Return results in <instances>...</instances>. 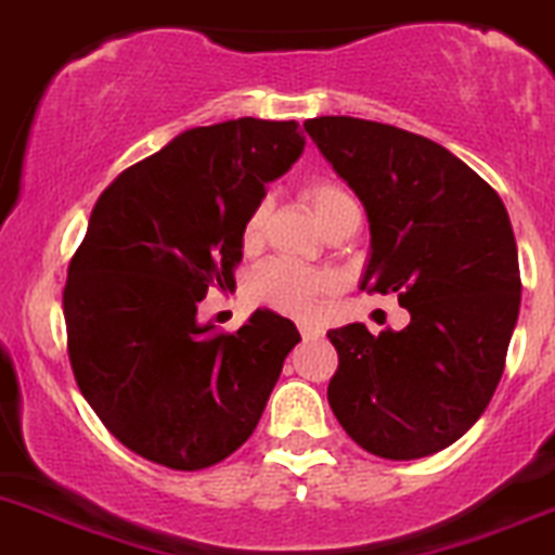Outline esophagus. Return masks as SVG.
I'll list each match as a JSON object with an SVG mask.
<instances>
[{
	"instance_id": "esophagus-1",
	"label": "esophagus",
	"mask_w": 555,
	"mask_h": 555,
	"mask_svg": "<svg viewBox=\"0 0 555 555\" xmlns=\"http://www.w3.org/2000/svg\"><path fill=\"white\" fill-rule=\"evenodd\" d=\"M298 331H300V336L306 338V341H309V338H320L322 336V327L311 325V322H300Z\"/></svg>"
}]
</instances>
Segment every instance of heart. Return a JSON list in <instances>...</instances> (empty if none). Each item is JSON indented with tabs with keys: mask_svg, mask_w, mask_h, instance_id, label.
I'll list each match as a JSON object with an SVG mask.
<instances>
[{
	"mask_svg": "<svg viewBox=\"0 0 555 555\" xmlns=\"http://www.w3.org/2000/svg\"><path fill=\"white\" fill-rule=\"evenodd\" d=\"M300 197L311 206L314 217L320 219L322 228L327 233H336V230L347 228V224L360 222V208L354 203V197L344 190L341 184L331 179H306L300 184ZM268 211H271V203L268 197L257 201L249 208V214L244 217L241 224V244L246 249L257 246L266 233ZM333 282L327 273L314 271V268L295 266L289 260H268L251 273V295H255L257 304L268 306V309H276L282 314L289 317H309L314 311V306L320 304V298H325L331 293Z\"/></svg>",
	"mask_w": 555,
	"mask_h": 555,
	"instance_id": "heart-1",
	"label": "heart"
}]
</instances>
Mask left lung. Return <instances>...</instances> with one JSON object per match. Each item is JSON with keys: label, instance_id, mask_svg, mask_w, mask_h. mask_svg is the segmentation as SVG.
<instances>
[{"label": "left lung", "instance_id": "8db88e82", "mask_svg": "<svg viewBox=\"0 0 555 555\" xmlns=\"http://www.w3.org/2000/svg\"><path fill=\"white\" fill-rule=\"evenodd\" d=\"M371 224L363 287L396 293L403 331L327 333V403L371 455L426 459L477 423L504 374L520 309L507 208L469 165L423 134L352 116L304 124Z\"/></svg>", "mask_w": 555, "mask_h": 555}]
</instances>
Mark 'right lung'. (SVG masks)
<instances>
[{
    "mask_svg": "<svg viewBox=\"0 0 555 555\" xmlns=\"http://www.w3.org/2000/svg\"><path fill=\"white\" fill-rule=\"evenodd\" d=\"M304 152L298 121L195 127L100 195L62 293L67 354L102 426L132 453L197 472L257 428L298 327L257 309L235 333L197 322L235 287L241 224Z\"/></svg>",
    "mask_w": 555,
    "mask_h": 555,
    "instance_id": "1",
    "label": "right lung"
}]
</instances>
